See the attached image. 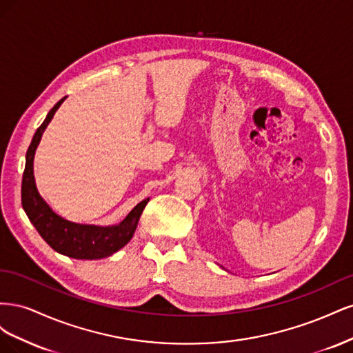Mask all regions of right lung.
<instances>
[{
	"instance_id": "add662e5",
	"label": "right lung",
	"mask_w": 353,
	"mask_h": 353,
	"mask_svg": "<svg viewBox=\"0 0 353 353\" xmlns=\"http://www.w3.org/2000/svg\"><path fill=\"white\" fill-rule=\"evenodd\" d=\"M65 99L66 97H63L48 112L46 121L37 130L28 148L26 165L22 179V206L29 221L34 223V227L39 232V236L57 253L69 256V258L73 259H103L108 258V256H112L117 250H121L132 239L138 221H140L141 213L150 199H144L143 201L138 203L119 223L108 227L70 222L57 215L47 205V201L38 193L35 184L34 157L42 134H44L46 128L48 126L52 116H54Z\"/></svg>"
}]
</instances>
